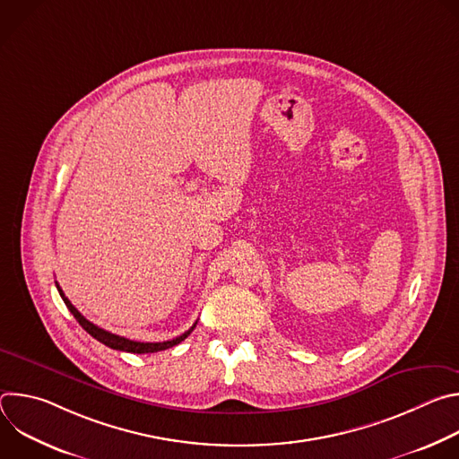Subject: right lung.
<instances>
[{
    "label": "right lung",
    "mask_w": 459,
    "mask_h": 459,
    "mask_svg": "<svg viewBox=\"0 0 459 459\" xmlns=\"http://www.w3.org/2000/svg\"><path fill=\"white\" fill-rule=\"evenodd\" d=\"M56 287H57V292H59V296H61V299L65 301V305H67V308L71 310V314L76 317V321L83 326V329L94 338V340H98L100 343H103V345H107V347H110V349H114V351H123V352H133V354H151V352H160V351H165V349H170V347H174V345H178V343H181L192 331H194V326H195V321L190 329L186 331V333H183L181 336H178V338H174V340H169V342H161V343H143V342H134V340H126V338H123V336H117V334H112V333H108V331H103V329H100L98 325H94V323H91L85 316H82V312L69 301V298L63 294V290H61V287L56 283Z\"/></svg>",
    "instance_id": "add662e5"
}]
</instances>
